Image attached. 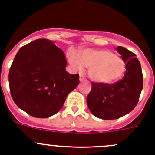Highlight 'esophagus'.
<instances>
[{
    "label": "esophagus",
    "mask_w": 155,
    "mask_h": 155,
    "mask_svg": "<svg viewBox=\"0 0 155 155\" xmlns=\"http://www.w3.org/2000/svg\"><path fill=\"white\" fill-rule=\"evenodd\" d=\"M85 80V77L83 74H80V81H83Z\"/></svg>",
    "instance_id": "34e87169"
}]
</instances>
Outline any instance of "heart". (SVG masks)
I'll return each mask as SVG.
<instances>
[{"label": "heart", "instance_id": "b5f03b06", "mask_svg": "<svg viewBox=\"0 0 155 155\" xmlns=\"http://www.w3.org/2000/svg\"><path fill=\"white\" fill-rule=\"evenodd\" d=\"M70 63L77 70L83 66L89 68L88 74L93 81L99 83H113L124 75L126 64L123 59L109 50L87 49L78 54L71 51Z\"/></svg>", "mask_w": 155, "mask_h": 155}]
</instances>
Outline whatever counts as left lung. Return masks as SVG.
Here are the masks:
<instances>
[{
  "label": "left lung",
  "instance_id": "1",
  "mask_svg": "<svg viewBox=\"0 0 155 155\" xmlns=\"http://www.w3.org/2000/svg\"><path fill=\"white\" fill-rule=\"evenodd\" d=\"M126 64L124 78L114 84L91 82L87 97L91 113L102 120H116L136 107L143 88L141 66L136 55L123 46L116 48Z\"/></svg>",
  "mask_w": 155,
  "mask_h": 155
}]
</instances>
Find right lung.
<instances>
[{
  "label": "right lung",
  "instance_id": "1",
  "mask_svg": "<svg viewBox=\"0 0 155 155\" xmlns=\"http://www.w3.org/2000/svg\"><path fill=\"white\" fill-rule=\"evenodd\" d=\"M64 52L53 42L39 39L18 50L10 68L11 95L18 107L36 118L53 116L79 84V74L66 71Z\"/></svg>",
  "mask_w": 155,
  "mask_h": 155
}]
</instances>
